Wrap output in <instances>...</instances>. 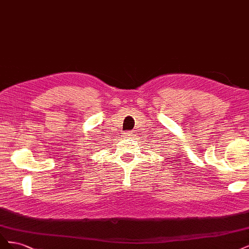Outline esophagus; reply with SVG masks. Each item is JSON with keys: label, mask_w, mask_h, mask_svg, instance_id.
I'll return each mask as SVG.
<instances>
[{"label": "esophagus", "mask_w": 249, "mask_h": 249, "mask_svg": "<svg viewBox=\"0 0 249 249\" xmlns=\"http://www.w3.org/2000/svg\"><path fill=\"white\" fill-rule=\"evenodd\" d=\"M124 136H125L126 138H131L132 136H133V133L132 132H125V133H124Z\"/></svg>", "instance_id": "34e87169"}]
</instances>
